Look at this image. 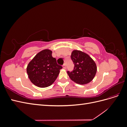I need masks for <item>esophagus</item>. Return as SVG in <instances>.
I'll return each mask as SVG.
<instances>
[{
    "instance_id": "esophagus-1",
    "label": "esophagus",
    "mask_w": 127,
    "mask_h": 127,
    "mask_svg": "<svg viewBox=\"0 0 127 127\" xmlns=\"http://www.w3.org/2000/svg\"><path fill=\"white\" fill-rule=\"evenodd\" d=\"M63 69H66V64H63Z\"/></svg>"
}]
</instances>
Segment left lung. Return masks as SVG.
<instances>
[{"instance_id": "obj_1", "label": "left lung", "mask_w": 127, "mask_h": 127, "mask_svg": "<svg viewBox=\"0 0 127 127\" xmlns=\"http://www.w3.org/2000/svg\"><path fill=\"white\" fill-rule=\"evenodd\" d=\"M71 58L74 64V69L71 72L67 71L70 78L80 85L90 83L97 71L95 61L86 53L77 50L72 51Z\"/></svg>"}]
</instances>
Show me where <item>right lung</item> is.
<instances>
[{"instance_id": "obj_1", "label": "right lung", "mask_w": 127, "mask_h": 127, "mask_svg": "<svg viewBox=\"0 0 127 127\" xmlns=\"http://www.w3.org/2000/svg\"><path fill=\"white\" fill-rule=\"evenodd\" d=\"M52 53L49 49L43 50L37 53L27 66L30 80L37 87L44 88L51 85L63 68L57 64Z\"/></svg>"}]
</instances>
